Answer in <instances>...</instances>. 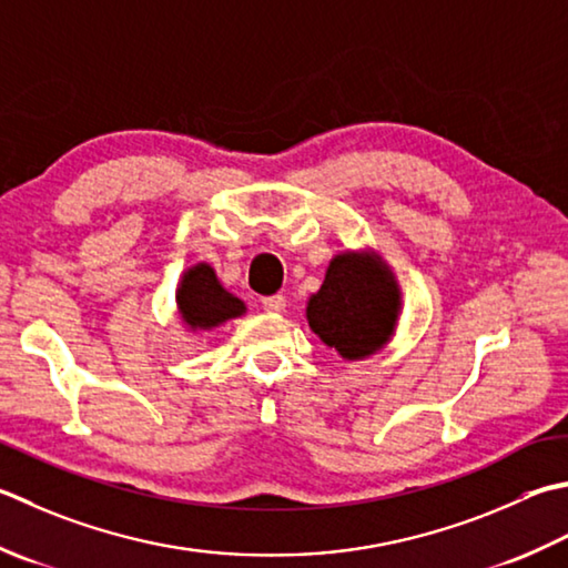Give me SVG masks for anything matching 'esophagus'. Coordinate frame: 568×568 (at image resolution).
Returning <instances> with one entry per match:
<instances>
[{"label":"esophagus","instance_id":"obj_1","mask_svg":"<svg viewBox=\"0 0 568 568\" xmlns=\"http://www.w3.org/2000/svg\"><path fill=\"white\" fill-rule=\"evenodd\" d=\"M263 310H268V313H283L285 310V297L283 295H268L261 300Z\"/></svg>","mask_w":568,"mask_h":568}]
</instances>
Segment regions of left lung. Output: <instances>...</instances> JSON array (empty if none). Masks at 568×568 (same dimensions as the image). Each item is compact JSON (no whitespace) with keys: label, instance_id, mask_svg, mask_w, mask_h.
Segmentation results:
<instances>
[{"label":"left lung","instance_id":"8db88e82","mask_svg":"<svg viewBox=\"0 0 568 568\" xmlns=\"http://www.w3.org/2000/svg\"><path fill=\"white\" fill-rule=\"evenodd\" d=\"M402 310V291L386 263L372 253L344 251L329 261L325 283L307 300L310 329L357 362L392 339Z\"/></svg>","mask_w":568,"mask_h":568}]
</instances>
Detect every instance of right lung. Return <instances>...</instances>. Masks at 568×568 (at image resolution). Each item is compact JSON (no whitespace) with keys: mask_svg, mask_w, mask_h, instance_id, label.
<instances>
[{"mask_svg":"<svg viewBox=\"0 0 568 568\" xmlns=\"http://www.w3.org/2000/svg\"><path fill=\"white\" fill-rule=\"evenodd\" d=\"M176 310L189 329H214L233 317H241L246 313V305L219 283L209 263H196L184 271L176 287Z\"/></svg>","mask_w":568,"mask_h":568,"instance_id":"1","label":"right lung"}]
</instances>
